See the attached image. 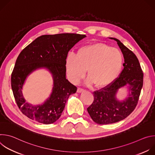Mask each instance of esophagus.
Masks as SVG:
<instances>
[{
  "label": "esophagus",
  "instance_id": "34e87169",
  "mask_svg": "<svg viewBox=\"0 0 155 155\" xmlns=\"http://www.w3.org/2000/svg\"><path fill=\"white\" fill-rule=\"evenodd\" d=\"M83 91H84V90H83V89H82V88L78 87L77 91V92L78 93H82V92H83Z\"/></svg>",
  "mask_w": 155,
  "mask_h": 155
}]
</instances>
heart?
<instances>
[{"instance_id": "b5f03b06", "label": "heart", "mask_w": 155, "mask_h": 155, "mask_svg": "<svg viewBox=\"0 0 155 155\" xmlns=\"http://www.w3.org/2000/svg\"><path fill=\"white\" fill-rule=\"evenodd\" d=\"M123 58L120 51L104 43H97L80 47L76 56L69 54L65 59L68 77L73 83H78L87 74L86 83L105 87L119 74Z\"/></svg>"}]
</instances>
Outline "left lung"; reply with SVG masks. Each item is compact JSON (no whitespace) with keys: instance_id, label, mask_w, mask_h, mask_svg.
Listing matches in <instances>:
<instances>
[{"instance_id":"8db88e82","label":"left lung","mask_w":155,"mask_h":155,"mask_svg":"<svg viewBox=\"0 0 155 155\" xmlns=\"http://www.w3.org/2000/svg\"><path fill=\"white\" fill-rule=\"evenodd\" d=\"M109 38L115 40L121 49L124 59V68L111 83L93 93L94 101L87 110L99 124L115 123L128 117L137 104L143 86V74L137 56L118 39ZM123 87L127 88L128 94L124 100H120L117 94Z\"/></svg>"}]
</instances>
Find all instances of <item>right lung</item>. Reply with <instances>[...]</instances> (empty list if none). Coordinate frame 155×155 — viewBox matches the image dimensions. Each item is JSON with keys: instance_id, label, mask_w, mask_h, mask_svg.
I'll return each mask as SVG.
<instances>
[{"instance_id": "obj_1", "label": "right lung", "mask_w": 155, "mask_h": 155, "mask_svg": "<svg viewBox=\"0 0 155 155\" xmlns=\"http://www.w3.org/2000/svg\"><path fill=\"white\" fill-rule=\"evenodd\" d=\"M86 37L68 33L43 35L20 53L12 74L11 84L16 104L27 117L45 124H52L60 118L69 96L77 90L66 78L65 59L71 49ZM41 68L52 75L53 87L45 101L34 105L24 98L23 86L32 73Z\"/></svg>"}]
</instances>
